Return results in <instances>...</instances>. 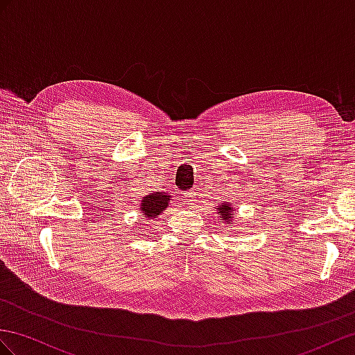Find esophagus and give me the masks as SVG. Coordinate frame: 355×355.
Masks as SVG:
<instances>
[{"mask_svg":"<svg viewBox=\"0 0 355 355\" xmlns=\"http://www.w3.org/2000/svg\"><path fill=\"white\" fill-rule=\"evenodd\" d=\"M184 204L192 207L196 204V193L195 192H186L184 193Z\"/></svg>","mask_w":355,"mask_h":355,"instance_id":"esophagus-1","label":"esophagus"}]
</instances>
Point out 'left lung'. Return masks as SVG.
Here are the masks:
<instances>
[{
  "label": "left lung",
  "mask_w": 355,
  "mask_h": 355,
  "mask_svg": "<svg viewBox=\"0 0 355 355\" xmlns=\"http://www.w3.org/2000/svg\"><path fill=\"white\" fill-rule=\"evenodd\" d=\"M217 211H219L222 220H226V222H228V225H231V219H232V216H234L231 205H228V204L225 202L223 205L219 207V210H217Z\"/></svg>",
  "instance_id": "1"
}]
</instances>
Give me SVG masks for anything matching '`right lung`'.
<instances>
[{
	"instance_id": "obj_1",
	"label": "right lung",
	"mask_w": 355,
	"mask_h": 355,
	"mask_svg": "<svg viewBox=\"0 0 355 355\" xmlns=\"http://www.w3.org/2000/svg\"><path fill=\"white\" fill-rule=\"evenodd\" d=\"M169 198H171L169 195L159 193V192L145 196L141 204V211L144 213V216L150 217V219H156L163 210H166Z\"/></svg>"
}]
</instances>
